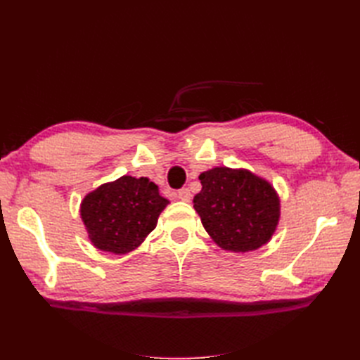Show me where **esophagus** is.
Listing matches in <instances>:
<instances>
[{
  "label": "esophagus",
  "instance_id": "obj_1",
  "mask_svg": "<svg viewBox=\"0 0 360 360\" xmlns=\"http://www.w3.org/2000/svg\"><path fill=\"white\" fill-rule=\"evenodd\" d=\"M179 198L181 200V201H191V191L188 189V188H183V189H180L179 191Z\"/></svg>",
  "mask_w": 360,
  "mask_h": 360
}]
</instances>
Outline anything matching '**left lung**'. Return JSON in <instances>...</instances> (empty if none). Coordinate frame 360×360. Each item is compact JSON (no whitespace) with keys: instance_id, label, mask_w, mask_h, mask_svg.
Wrapping results in <instances>:
<instances>
[{"instance_id":"left-lung-1","label":"left lung","mask_w":360,"mask_h":360,"mask_svg":"<svg viewBox=\"0 0 360 360\" xmlns=\"http://www.w3.org/2000/svg\"><path fill=\"white\" fill-rule=\"evenodd\" d=\"M200 180L193 209L217 246L248 252L270 240L279 221V198L269 181L226 167L205 171Z\"/></svg>"}]
</instances>
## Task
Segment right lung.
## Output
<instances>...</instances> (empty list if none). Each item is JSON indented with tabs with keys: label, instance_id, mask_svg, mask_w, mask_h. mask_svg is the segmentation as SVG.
<instances>
[{
	"label": "right lung",
	"instance_id": "add662e5",
	"mask_svg": "<svg viewBox=\"0 0 360 360\" xmlns=\"http://www.w3.org/2000/svg\"><path fill=\"white\" fill-rule=\"evenodd\" d=\"M168 202L147 177L123 176L86 195L81 217L97 249L122 255L138 248L155 230Z\"/></svg>",
	"mask_w": 360,
	"mask_h": 360
}]
</instances>
